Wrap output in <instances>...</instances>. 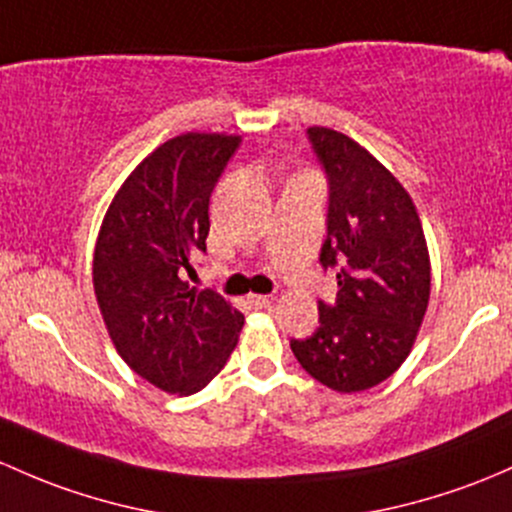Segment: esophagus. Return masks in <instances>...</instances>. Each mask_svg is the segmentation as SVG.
<instances>
[{"instance_id":"1","label":"esophagus","mask_w":512,"mask_h":512,"mask_svg":"<svg viewBox=\"0 0 512 512\" xmlns=\"http://www.w3.org/2000/svg\"><path fill=\"white\" fill-rule=\"evenodd\" d=\"M247 301H250V306H255V309H262V306L270 304L272 297H267V294H250Z\"/></svg>"}]
</instances>
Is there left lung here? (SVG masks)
<instances>
[{"instance_id":"1","label":"left lung","mask_w":512,"mask_h":512,"mask_svg":"<svg viewBox=\"0 0 512 512\" xmlns=\"http://www.w3.org/2000/svg\"><path fill=\"white\" fill-rule=\"evenodd\" d=\"M328 179L324 270L336 267L333 304L319 301V328L292 341L301 368L336 392H363L390 378L417 341L432 292L422 223L405 186L346 134L309 127Z\"/></svg>"}]
</instances>
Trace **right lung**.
<instances>
[{
	"mask_svg": "<svg viewBox=\"0 0 512 512\" xmlns=\"http://www.w3.org/2000/svg\"><path fill=\"white\" fill-rule=\"evenodd\" d=\"M240 137L186 132L154 149L112 198L93 255L102 321L122 360L171 395L223 370L245 316L213 289L184 282L206 252L208 203Z\"/></svg>",
	"mask_w": 512,
	"mask_h": 512,
	"instance_id": "add662e5",
	"label": "right lung"
}]
</instances>
